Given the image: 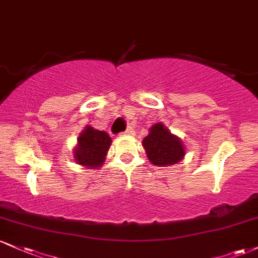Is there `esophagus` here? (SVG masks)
<instances>
[{
  "label": "esophagus",
  "instance_id": "1",
  "mask_svg": "<svg viewBox=\"0 0 258 258\" xmlns=\"http://www.w3.org/2000/svg\"><path fill=\"white\" fill-rule=\"evenodd\" d=\"M123 133H125V135H127V136H132V135H135V130H133L132 127H127L126 131Z\"/></svg>",
  "mask_w": 258,
  "mask_h": 258
}]
</instances>
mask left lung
Wrapping results in <instances>:
<instances>
[{"label": "left lung", "instance_id": "left-lung-1", "mask_svg": "<svg viewBox=\"0 0 258 258\" xmlns=\"http://www.w3.org/2000/svg\"><path fill=\"white\" fill-rule=\"evenodd\" d=\"M142 144L146 148L149 161L156 166H170L177 164L185 154L180 139L171 135L162 123H155Z\"/></svg>", "mask_w": 258, "mask_h": 258}]
</instances>
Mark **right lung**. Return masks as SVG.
<instances>
[{
  "label": "right lung",
  "mask_w": 258,
  "mask_h": 258,
  "mask_svg": "<svg viewBox=\"0 0 258 258\" xmlns=\"http://www.w3.org/2000/svg\"><path fill=\"white\" fill-rule=\"evenodd\" d=\"M78 141V147L74 150L76 162L92 168L102 166L111 143V138L108 133L87 126Z\"/></svg>",
  "instance_id": "1"
}]
</instances>
